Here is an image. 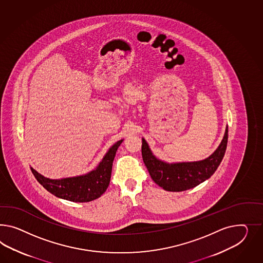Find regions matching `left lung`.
Listing matches in <instances>:
<instances>
[{
  "instance_id": "8db88e82",
  "label": "left lung",
  "mask_w": 263,
  "mask_h": 263,
  "mask_svg": "<svg viewBox=\"0 0 263 263\" xmlns=\"http://www.w3.org/2000/svg\"><path fill=\"white\" fill-rule=\"evenodd\" d=\"M228 142V126L218 148L211 156L200 162L166 163L158 160L142 139L143 163L157 185L167 192H184L192 189L211 177L219 166L225 155Z\"/></svg>"
}]
</instances>
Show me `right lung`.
<instances>
[{
	"instance_id": "right-lung-1",
	"label": "right lung",
	"mask_w": 263,
	"mask_h": 263,
	"mask_svg": "<svg viewBox=\"0 0 263 263\" xmlns=\"http://www.w3.org/2000/svg\"><path fill=\"white\" fill-rule=\"evenodd\" d=\"M121 142L122 140L116 142L108 150L99 166L83 176L51 180L44 177L32 167L30 170L36 180L54 196L71 202H90L100 197L106 191L110 183L114 158Z\"/></svg>"
}]
</instances>
